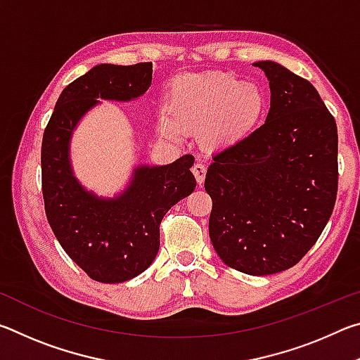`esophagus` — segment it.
<instances>
[{
	"label": "esophagus",
	"mask_w": 360,
	"mask_h": 360,
	"mask_svg": "<svg viewBox=\"0 0 360 360\" xmlns=\"http://www.w3.org/2000/svg\"><path fill=\"white\" fill-rule=\"evenodd\" d=\"M192 173L195 174V179H197L198 186H203V181H205V176H206V167L203 165L202 162L193 163V167H192Z\"/></svg>",
	"instance_id": "34e87169"
}]
</instances>
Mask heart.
<instances>
[{"instance_id": "heart-1", "label": "heart", "mask_w": 360, "mask_h": 360, "mask_svg": "<svg viewBox=\"0 0 360 360\" xmlns=\"http://www.w3.org/2000/svg\"><path fill=\"white\" fill-rule=\"evenodd\" d=\"M266 106V95L255 82L229 72L184 75L169 85V117L162 119V130L169 136H178L179 130L203 131L211 148H227L257 129Z\"/></svg>"}]
</instances>
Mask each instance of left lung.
I'll return each instance as SVG.
<instances>
[{
    "label": "left lung",
    "instance_id": "left-lung-1",
    "mask_svg": "<svg viewBox=\"0 0 360 360\" xmlns=\"http://www.w3.org/2000/svg\"><path fill=\"white\" fill-rule=\"evenodd\" d=\"M270 111L251 135L212 157L205 188L210 236L225 265L275 275L303 259L332 216L338 191V135L311 82L275 62Z\"/></svg>",
    "mask_w": 360,
    "mask_h": 360
}]
</instances>
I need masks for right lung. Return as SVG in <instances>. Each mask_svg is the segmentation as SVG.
<instances>
[{"label":"right lung","mask_w":360,"mask_h":360,"mask_svg":"<svg viewBox=\"0 0 360 360\" xmlns=\"http://www.w3.org/2000/svg\"><path fill=\"white\" fill-rule=\"evenodd\" d=\"M152 82V63L96 65L57 100L41 148L42 197L47 221L71 260L98 283L115 284L149 268L160 248V222L193 192V157L163 167H138L115 198L85 191L70 163V139L82 115L101 100L130 101Z\"/></svg>","instance_id":"right-lung-1"}]
</instances>
